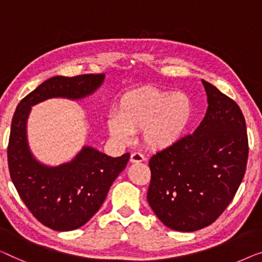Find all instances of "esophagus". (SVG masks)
Wrapping results in <instances>:
<instances>
[{
    "label": "esophagus",
    "mask_w": 262,
    "mask_h": 262,
    "mask_svg": "<svg viewBox=\"0 0 262 262\" xmlns=\"http://www.w3.org/2000/svg\"><path fill=\"white\" fill-rule=\"evenodd\" d=\"M143 160H145V157H143L141 153H139V152L132 153L130 163H142Z\"/></svg>",
    "instance_id": "esophagus-1"
}]
</instances>
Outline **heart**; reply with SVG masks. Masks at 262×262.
<instances>
[{"label": "heart", "mask_w": 262, "mask_h": 262, "mask_svg": "<svg viewBox=\"0 0 262 262\" xmlns=\"http://www.w3.org/2000/svg\"><path fill=\"white\" fill-rule=\"evenodd\" d=\"M192 114L186 95L172 91L143 89L124 95L116 116L109 117L106 127L117 142L130 141L133 133L142 130V142L153 150L166 149L182 138Z\"/></svg>", "instance_id": "1"}]
</instances>
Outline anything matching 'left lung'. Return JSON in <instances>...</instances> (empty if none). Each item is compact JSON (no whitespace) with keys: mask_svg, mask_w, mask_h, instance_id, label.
<instances>
[{"mask_svg":"<svg viewBox=\"0 0 262 262\" xmlns=\"http://www.w3.org/2000/svg\"><path fill=\"white\" fill-rule=\"evenodd\" d=\"M208 109L193 134L150 158L147 201L165 226L196 231L233 201L248 159L246 120L236 102L205 80Z\"/></svg>","mask_w":262,"mask_h":262,"instance_id":"obj_1","label":"left lung"}]
</instances>
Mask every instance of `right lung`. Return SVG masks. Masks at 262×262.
<instances>
[{"mask_svg": "<svg viewBox=\"0 0 262 262\" xmlns=\"http://www.w3.org/2000/svg\"><path fill=\"white\" fill-rule=\"evenodd\" d=\"M104 77L103 73L52 77L26 96L14 113L7 150L10 178L33 216L53 230L69 231L84 226L101 208L130 156L113 158L85 146L69 163L46 166L29 149L28 115L33 105L49 98L80 99L94 94Z\"/></svg>", "mask_w": 262, "mask_h": 262, "instance_id": "obj_1", "label": "right lung"}]
</instances>
